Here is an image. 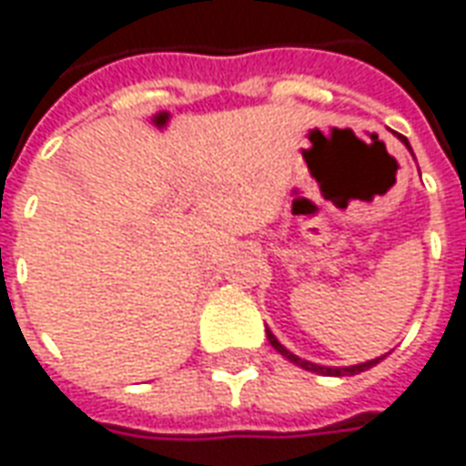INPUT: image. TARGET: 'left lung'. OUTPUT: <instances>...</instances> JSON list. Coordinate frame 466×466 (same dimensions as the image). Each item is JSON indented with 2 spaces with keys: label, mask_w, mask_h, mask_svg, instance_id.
I'll use <instances>...</instances> for the list:
<instances>
[{
  "label": "left lung",
  "mask_w": 466,
  "mask_h": 466,
  "mask_svg": "<svg viewBox=\"0 0 466 466\" xmlns=\"http://www.w3.org/2000/svg\"><path fill=\"white\" fill-rule=\"evenodd\" d=\"M399 140L407 145L409 153H411V145H409L407 137H404V135H399ZM411 155H414V153H411ZM266 336H268L270 346H273V349H276V351H279V354L283 356V359H289L291 364L301 366V369H306V371H313V374H323V376H354V374H361V371H366V369H371V366L379 364V361H381V359H384V356H386V354L384 356H376V359H371V361H364V364H354V366H321V364H313V361H306V359H299V356L293 354V351H289V349L280 344L279 339H276V336L270 333L268 326H266Z\"/></svg>",
  "instance_id": "1"
}]
</instances>
